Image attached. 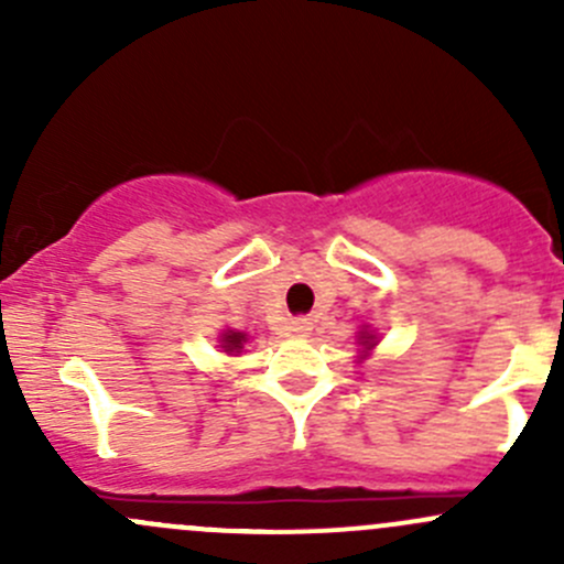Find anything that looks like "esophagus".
<instances>
[{"label": "esophagus", "instance_id": "esophagus-1", "mask_svg": "<svg viewBox=\"0 0 564 564\" xmlns=\"http://www.w3.org/2000/svg\"><path fill=\"white\" fill-rule=\"evenodd\" d=\"M289 329H292L294 335H308L311 333V322H308V318H294L292 327H289Z\"/></svg>", "mask_w": 564, "mask_h": 564}]
</instances>
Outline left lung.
<instances>
[{"instance_id": "left-lung-1", "label": "left lung", "mask_w": 564, "mask_h": 564, "mask_svg": "<svg viewBox=\"0 0 564 564\" xmlns=\"http://www.w3.org/2000/svg\"><path fill=\"white\" fill-rule=\"evenodd\" d=\"M362 338H366V340H362V344H366V346H371V335H362Z\"/></svg>"}]
</instances>
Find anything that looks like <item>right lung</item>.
Instances as JSON below:
<instances>
[{"mask_svg":"<svg viewBox=\"0 0 564 564\" xmlns=\"http://www.w3.org/2000/svg\"><path fill=\"white\" fill-rule=\"evenodd\" d=\"M242 344H246V335H242V333H226L224 335V349L226 351L242 349Z\"/></svg>","mask_w":564,"mask_h":564,"instance_id":"right-lung-1","label":"right lung"}]
</instances>
